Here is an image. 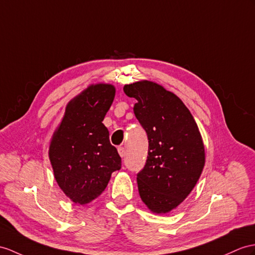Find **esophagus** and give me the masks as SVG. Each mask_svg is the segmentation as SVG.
<instances>
[{
	"label": "esophagus",
	"instance_id": "obj_1",
	"mask_svg": "<svg viewBox=\"0 0 255 255\" xmlns=\"http://www.w3.org/2000/svg\"><path fill=\"white\" fill-rule=\"evenodd\" d=\"M118 152H119L120 156L123 158L124 154H126V149H124V147H119L118 148Z\"/></svg>",
	"mask_w": 255,
	"mask_h": 255
}]
</instances>
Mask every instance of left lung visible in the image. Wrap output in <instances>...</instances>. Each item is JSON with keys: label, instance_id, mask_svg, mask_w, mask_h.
<instances>
[{"label": "left lung", "instance_id": "left-lung-1", "mask_svg": "<svg viewBox=\"0 0 255 255\" xmlns=\"http://www.w3.org/2000/svg\"><path fill=\"white\" fill-rule=\"evenodd\" d=\"M134 97L136 119L148 137L146 164L137 174L139 196L153 213H167L194 189L204 162V146L194 117L172 92L150 81L124 85Z\"/></svg>", "mask_w": 255, "mask_h": 255}]
</instances>
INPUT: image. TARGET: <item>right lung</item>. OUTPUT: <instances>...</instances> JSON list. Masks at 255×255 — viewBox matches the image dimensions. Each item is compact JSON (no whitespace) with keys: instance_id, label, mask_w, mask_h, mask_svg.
I'll use <instances>...</instances> for the list:
<instances>
[{"instance_id":"right-lung-1","label":"right lung","mask_w":255,"mask_h":255,"mask_svg":"<svg viewBox=\"0 0 255 255\" xmlns=\"http://www.w3.org/2000/svg\"><path fill=\"white\" fill-rule=\"evenodd\" d=\"M111 84H93L67 105L56 128L48 156L58 186L69 199L86 204L107 187L121 158L110 144L103 120L114 102Z\"/></svg>"}]
</instances>
